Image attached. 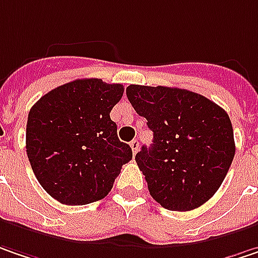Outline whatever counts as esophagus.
Instances as JSON below:
<instances>
[{"instance_id":"1","label":"esophagus","mask_w":258,"mask_h":258,"mask_svg":"<svg viewBox=\"0 0 258 258\" xmlns=\"http://www.w3.org/2000/svg\"><path fill=\"white\" fill-rule=\"evenodd\" d=\"M130 146H131V150H133V153L136 155V153H137V150H139V147H140L139 140H133V142L130 143Z\"/></svg>"}]
</instances>
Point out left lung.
<instances>
[{
    "instance_id": "left-lung-1",
    "label": "left lung",
    "mask_w": 258,
    "mask_h": 258,
    "mask_svg": "<svg viewBox=\"0 0 258 258\" xmlns=\"http://www.w3.org/2000/svg\"><path fill=\"white\" fill-rule=\"evenodd\" d=\"M127 98L153 131V144L136 155L150 196L168 210L200 207L219 189L235 156L225 109L199 93L165 86L130 84Z\"/></svg>"
}]
</instances>
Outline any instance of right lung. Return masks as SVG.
Returning a JSON list of instances; mask_svg holds the SVG:
<instances>
[{
	"mask_svg": "<svg viewBox=\"0 0 258 258\" xmlns=\"http://www.w3.org/2000/svg\"><path fill=\"white\" fill-rule=\"evenodd\" d=\"M122 93V84L79 79L48 92L32 106L26 125L27 158L39 184L59 203L102 200L133 158L109 116Z\"/></svg>",
	"mask_w": 258,
	"mask_h": 258,
	"instance_id": "obj_1",
	"label": "right lung"
}]
</instances>
